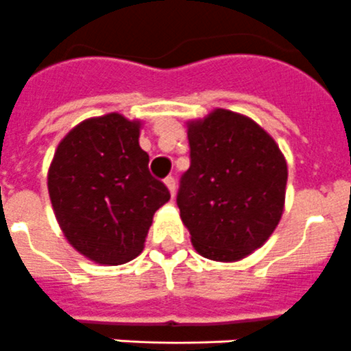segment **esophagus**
<instances>
[{
    "label": "esophagus",
    "mask_w": 351,
    "mask_h": 351,
    "mask_svg": "<svg viewBox=\"0 0 351 351\" xmlns=\"http://www.w3.org/2000/svg\"><path fill=\"white\" fill-rule=\"evenodd\" d=\"M165 184H167V188H169L170 195L173 197V193H176V179H173L172 176H169V178L165 179Z\"/></svg>",
    "instance_id": "obj_1"
}]
</instances>
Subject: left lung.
<instances>
[{
  "label": "left lung",
  "mask_w": 351,
  "mask_h": 351,
  "mask_svg": "<svg viewBox=\"0 0 351 351\" xmlns=\"http://www.w3.org/2000/svg\"><path fill=\"white\" fill-rule=\"evenodd\" d=\"M190 169L178 207L202 256L235 262L262 246L283 214L288 170L274 138L225 108L188 123Z\"/></svg>",
  "instance_id": "1"
}]
</instances>
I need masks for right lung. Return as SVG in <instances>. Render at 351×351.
Returning <instances> with one entry per match:
<instances>
[{"mask_svg":"<svg viewBox=\"0 0 351 351\" xmlns=\"http://www.w3.org/2000/svg\"><path fill=\"white\" fill-rule=\"evenodd\" d=\"M141 123L112 112L82 121L60 142L47 176L56 219L89 260L119 265L141 255L170 193L149 172Z\"/></svg>","mask_w":351,"mask_h":351,"instance_id":"right-lung-1","label":"right lung"}]
</instances>
